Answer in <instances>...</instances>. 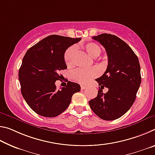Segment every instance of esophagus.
I'll list each match as a JSON object with an SVG mask.
<instances>
[{
  "mask_svg": "<svg viewBox=\"0 0 155 155\" xmlns=\"http://www.w3.org/2000/svg\"><path fill=\"white\" fill-rule=\"evenodd\" d=\"M86 87H87V86H86V85H81V90H85Z\"/></svg>",
  "mask_w": 155,
  "mask_h": 155,
  "instance_id": "obj_1",
  "label": "esophagus"
}]
</instances>
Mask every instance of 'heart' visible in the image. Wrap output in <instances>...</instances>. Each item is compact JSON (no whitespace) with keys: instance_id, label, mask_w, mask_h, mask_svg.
I'll return each instance as SVG.
<instances>
[{"instance_id":"obj_1","label":"heart","mask_w":155,"mask_h":155,"mask_svg":"<svg viewBox=\"0 0 155 155\" xmlns=\"http://www.w3.org/2000/svg\"><path fill=\"white\" fill-rule=\"evenodd\" d=\"M81 48L91 57L96 58L101 54L102 49L101 46L95 42H89L81 44ZM77 51V47L72 46L65 51L64 53V61L68 67H72L74 65V55ZM98 74V70L96 68H91L90 69H77L73 71L70 77L73 81L79 83H87L91 78L97 77Z\"/></svg>"}]
</instances>
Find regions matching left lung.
<instances>
[{
	"instance_id": "obj_1",
	"label": "left lung",
	"mask_w": 155,
	"mask_h": 155,
	"mask_svg": "<svg viewBox=\"0 0 155 155\" xmlns=\"http://www.w3.org/2000/svg\"><path fill=\"white\" fill-rule=\"evenodd\" d=\"M106 50L108 65L103 76L97 78L99 90L89 101L92 111L100 118L114 120L126 114L134 103L141 77L137 57L128 44L111 34L94 36ZM104 87L108 88L106 94Z\"/></svg>"
}]
</instances>
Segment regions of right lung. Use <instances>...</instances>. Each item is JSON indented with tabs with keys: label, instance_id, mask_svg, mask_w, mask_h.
Masks as SVG:
<instances>
[{
	"label": "right lung",
	"instance_id": "add662e5",
	"mask_svg": "<svg viewBox=\"0 0 155 155\" xmlns=\"http://www.w3.org/2000/svg\"><path fill=\"white\" fill-rule=\"evenodd\" d=\"M81 40L49 35L26 52L18 78L23 98L36 114L46 117L57 116L69 106L73 94L81 90L78 83L71 81L61 90H57L55 85V81L61 78L60 70L67 69L65 51Z\"/></svg>",
	"mask_w": 155,
	"mask_h": 155
}]
</instances>
